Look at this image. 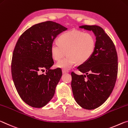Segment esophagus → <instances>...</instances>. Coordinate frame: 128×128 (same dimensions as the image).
I'll list each match as a JSON object with an SVG mask.
<instances>
[{
    "instance_id": "1",
    "label": "esophagus",
    "mask_w": 128,
    "mask_h": 128,
    "mask_svg": "<svg viewBox=\"0 0 128 128\" xmlns=\"http://www.w3.org/2000/svg\"><path fill=\"white\" fill-rule=\"evenodd\" d=\"M68 71L65 70H62V73L63 74H65V73H68Z\"/></svg>"
}]
</instances>
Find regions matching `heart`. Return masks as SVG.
Masks as SVG:
<instances>
[{"label": "heart", "instance_id": "b5f03b06", "mask_svg": "<svg viewBox=\"0 0 128 128\" xmlns=\"http://www.w3.org/2000/svg\"><path fill=\"white\" fill-rule=\"evenodd\" d=\"M96 40L90 33L79 30H70L62 33L58 38V43L50 46V53L53 59L58 61L66 55L64 60L56 64L63 70H68L76 64H83L87 62L95 52Z\"/></svg>", "mask_w": 128, "mask_h": 128}]
</instances>
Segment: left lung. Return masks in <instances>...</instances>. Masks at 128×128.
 <instances>
[{"mask_svg": "<svg viewBox=\"0 0 128 128\" xmlns=\"http://www.w3.org/2000/svg\"><path fill=\"white\" fill-rule=\"evenodd\" d=\"M96 37L91 58L78 67L84 75L72 72V88L75 101L81 107L94 110L107 100L114 90L118 72V58L114 42L104 29L97 26H82Z\"/></svg>", "mask_w": 128, "mask_h": 128, "instance_id": "obj_1", "label": "left lung"}]
</instances>
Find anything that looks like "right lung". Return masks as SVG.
<instances>
[{"label": "right lung", "mask_w": 128, "mask_h": 128, "mask_svg": "<svg viewBox=\"0 0 128 128\" xmlns=\"http://www.w3.org/2000/svg\"><path fill=\"white\" fill-rule=\"evenodd\" d=\"M67 29L48 21L31 26L17 42L11 62L12 79L18 95L29 106L43 107L54 95L62 73L60 68L50 69L54 64L50 46L56 37ZM45 69V74H39Z\"/></svg>", "instance_id": "add662e5"}]
</instances>
